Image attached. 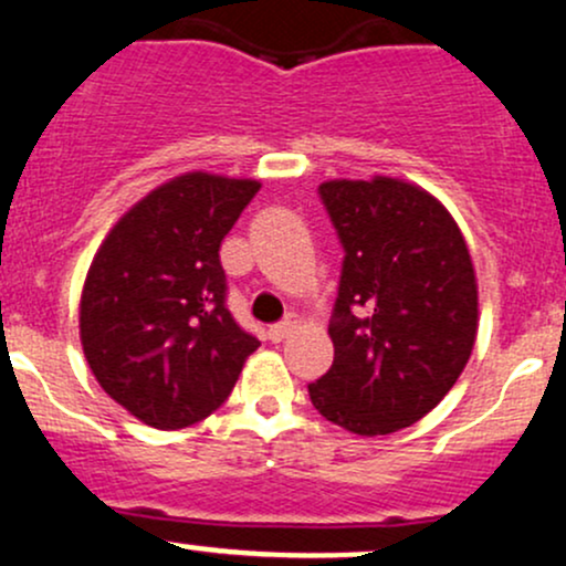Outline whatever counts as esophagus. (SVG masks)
<instances>
[{
    "label": "esophagus",
    "mask_w": 566,
    "mask_h": 566,
    "mask_svg": "<svg viewBox=\"0 0 566 566\" xmlns=\"http://www.w3.org/2000/svg\"><path fill=\"white\" fill-rule=\"evenodd\" d=\"M295 327H297V316H295V314H290L287 319L276 322V325H271V327H269V338L273 340V344H279V340L287 338V335L293 333Z\"/></svg>",
    "instance_id": "obj_1"
}]
</instances>
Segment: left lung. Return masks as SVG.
<instances>
[{"mask_svg":"<svg viewBox=\"0 0 566 566\" xmlns=\"http://www.w3.org/2000/svg\"><path fill=\"white\" fill-rule=\"evenodd\" d=\"M319 198L344 269L327 327L335 357L308 395L354 434L397 432L449 395L473 354V260L449 209L419 185L331 179Z\"/></svg>","mask_w":566,"mask_h":566,"instance_id":"1","label":"left lung"}]
</instances>
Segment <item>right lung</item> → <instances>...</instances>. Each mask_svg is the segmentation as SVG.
<instances>
[{
    "label": "right lung",
    "instance_id": "obj_1",
    "mask_svg": "<svg viewBox=\"0 0 566 566\" xmlns=\"http://www.w3.org/2000/svg\"><path fill=\"white\" fill-rule=\"evenodd\" d=\"M260 182L188 171L134 203L93 258L80 340L112 400L182 430L228 400L260 340L228 312L220 244Z\"/></svg>",
    "mask_w": 566,
    "mask_h": 566
}]
</instances>
